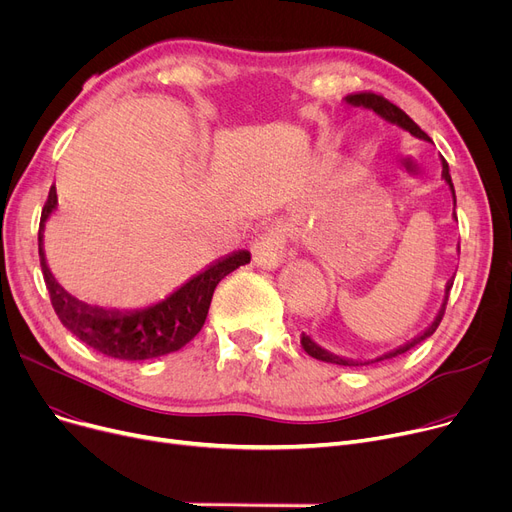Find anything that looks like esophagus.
Segmentation results:
<instances>
[{"mask_svg":"<svg viewBox=\"0 0 512 512\" xmlns=\"http://www.w3.org/2000/svg\"><path fill=\"white\" fill-rule=\"evenodd\" d=\"M290 238H292V226L288 222H276L270 230L259 234L253 240L251 245L253 261L259 267H265V270H274V267L282 263Z\"/></svg>","mask_w":512,"mask_h":512,"instance_id":"34e87169","label":"esophagus"}]
</instances>
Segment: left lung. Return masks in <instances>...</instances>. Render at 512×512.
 <instances>
[{
  "instance_id": "1",
  "label": "left lung",
  "mask_w": 512,
  "mask_h": 512,
  "mask_svg": "<svg viewBox=\"0 0 512 512\" xmlns=\"http://www.w3.org/2000/svg\"><path fill=\"white\" fill-rule=\"evenodd\" d=\"M344 99H346V103H351V105H355V107H359V105L369 107V110H373L375 114L382 116V118H384V120H388L390 124H396V126H400V128L409 130V132L413 134V137H419V139H427V141H429L427 134H425V132H423V130L413 122V118H411L407 112H402L396 103H392L390 99H386V97H384V95H380V93L361 91V93H351V95H346ZM442 178L448 182L450 191H452V195H454V186H452L450 170H448V164H446V159H444V157H442ZM454 205H456V195H454ZM459 251H461V245H459ZM452 280H454V278H452ZM452 280H448V284H446V299H444V303H442V307H440V311H438L436 319L432 321V326H429L423 334L415 336L411 342L398 346L396 351H390V353H386V355L378 357L375 361H353V359H342V357H336V355H332V353L324 351V348L317 346L309 336H305V334H303V336H301V344H303V348H305V353H307L309 357L317 359V361L334 363V365H344V367L371 365V363H378V361L392 359V357H398V355H402V353H407V351H411L413 346H417L419 342H423L425 338H429V336H432V334L438 330L440 321H442V317H444V311H446V305H448V294H450V288H452Z\"/></svg>"
}]
</instances>
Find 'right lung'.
Masks as SVG:
<instances>
[{
  "instance_id": "obj_1",
  "label": "right lung",
  "mask_w": 512,
  "mask_h": 512,
  "mask_svg": "<svg viewBox=\"0 0 512 512\" xmlns=\"http://www.w3.org/2000/svg\"><path fill=\"white\" fill-rule=\"evenodd\" d=\"M58 195L56 186L49 188L47 201L41 211L39 222V259L43 280L49 292V301L62 324L93 351L122 361H145L164 357L180 351L191 342L203 328L211 305L215 286L220 284L236 267L251 261L247 251H234L211 263L205 272L188 280L166 301L143 311H105L89 307L74 297L56 282L45 263L43 253V222L56 209Z\"/></svg>"
}]
</instances>
